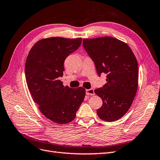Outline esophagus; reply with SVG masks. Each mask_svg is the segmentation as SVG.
Returning a JSON list of instances; mask_svg holds the SVG:
<instances>
[{
  "mask_svg": "<svg viewBox=\"0 0 160 160\" xmlns=\"http://www.w3.org/2000/svg\"><path fill=\"white\" fill-rule=\"evenodd\" d=\"M86 94L88 95H95V92L93 89H87L86 90Z\"/></svg>",
  "mask_w": 160,
  "mask_h": 160,
  "instance_id": "34e87169",
  "label": "esophagus"
}]
</instances>
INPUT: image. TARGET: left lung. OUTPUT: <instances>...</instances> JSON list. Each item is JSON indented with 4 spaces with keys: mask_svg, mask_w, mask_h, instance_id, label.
Segmentation results:
<instances>
[{
    "mask_svg": "<svg viewBox=\"0 0 160 160\" xmlns=\"http://www.w3.org/2000/svg\"><path fill=\"white\" fill-rule=\"evenodd\" d=\"M83 46L94 62L98 75H107V83L95 90L103 100L97 113L105 122L119 119L128 112L137 92L136 58L127 44L113 37L83 39Z\"/></svg>",
    "mask_w": 160,
    "mask_h": 160,
    "instance_id": "8db88e82",
    "label": "left lung"
}]
</instances>
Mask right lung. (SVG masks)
I'll list each match as a JSON object with an SVG mask.
<instances>
[{"label":"right lung","instance_id":"obj_1","mask_svg":"<svg viewBox=\"0 0 160 160\" xmlns=\"http://www.w3.org/2000/svg\"><path fill=\"white\" fill-rule=\"evenodd\" d=\"M82 38L51 37L37 42L25 63V77L32 98L41 112L53 122L65 124L75 118L85 95L83 88L64 87V61L79 49Z\"/></svg>","mask_w":160,"mask_h":160}]
</instances>
